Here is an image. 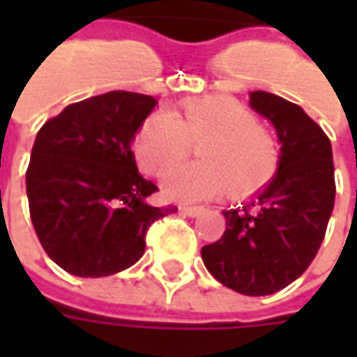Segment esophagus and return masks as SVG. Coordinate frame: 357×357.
Segmentation results:
<instances>
[{"label":"esophagus","instance_id":"esophagus-1","mask_svg":"<svg viewBox=\"0 0 357 357\" xmlns=\"http://www.w3.org/2000/svg\"><path fill=\"white\" fill-rule=\"evenodd\" d=\"M179 210H181L183 214H187V216L195 218L199 216L204 208H202V206H179Z\"/></svg>","mask_w":357,"mask_h":357}]
</instances>
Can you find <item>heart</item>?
I'll use <instances>...</instances> for the list:
<instances>
[{
    "label": "heart",
    "instance_id": "heart-1",
    "mask_svg": "<svg viewBox=\"0 0 357 357\" xmlns=\"http://www.w3.org/2000/svg\"><path fill=\"white\" fill-rule=\"evenodd\" d=\"M202 140V163L180 165L164 174L162 191L174 201H201L227 191L231 199L258 193L275 178L279 149L252 112L229 95L185 101L176 116L156 110L141 124L133 155L141 172L158 176Z\"/></svg>",
    "mask_w": 357,
    "mask_h": 357
}]
</instances>
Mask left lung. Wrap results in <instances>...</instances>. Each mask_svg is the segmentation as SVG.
<instances>
[{
	"instance_id": "8db88e82",
	"label": "left lung",
	"mask_w": 357,
	"mask_h": 357,
	"mask_svg": "<svg viewBox=\"0 0 357 357\" xmlns=\"http://www.w3.org/2000/svg\"><path fill=\"white\" fill-rule=\"evenodd\" d=\"M250 107L275 126L279 170L243 208L224 210L222 239L202 247V262L225 287L266 296L298 279L321 247L335 206L331 141L298 105L252 91Z\"/></svg>"
}]
</instances>
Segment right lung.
<instances>
[{"instance_id": "add662e5", "label": "right lung", "mask_w": 357, "mask_h": 357, "mask_svg": "<svg viewBox=\"0 0 357 357\" xmlns=\"http://www.w3.org/2000/svg\"><path fill=\"white\" fill-rule=\"evenodd\" d=\"M155 97L109 91L68 105L36 135L26 195L36 235L53 262L78 277L130 268L145 235L176 206H151L158 191L141 178L132 153Z\"/></svg>"}]
</instances>
